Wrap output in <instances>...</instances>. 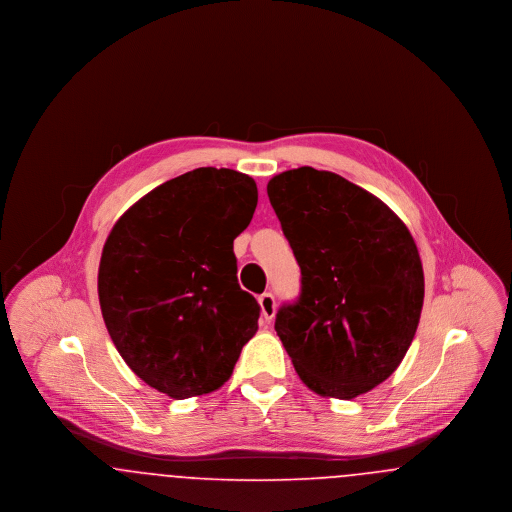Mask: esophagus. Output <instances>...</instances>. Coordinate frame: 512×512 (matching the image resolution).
<instances>
[{
    "label": "esophagus",
    "mask_w": 512,
    "mask_h": 512,
    "mask_svg": "<svg viewBox=\"0 0 512 512\" xmlns=\"http://www.w3.org/2000/svg\"><path fill=\"white\" fill-rule=\"evenodd\" d=\"M259 305H261V315L265 320H272L276 315V299L272 293H263L259 297Z\"/></svg>",
    "instance_id": "1"
}]
</instances>
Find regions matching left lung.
<instances>
[{
    "instance_id": "left-lung-1",
    "label": "left lung",
    "mask_w": 512,
    "mask_h": 512,
    "mask_svg": "<svg viewBox=\"0 0 512 512\" xmlns=\"http://www.w3.org/2000/svg\"><path fill=\"white\" fill-rule=\"evenodd\" d=\"M267 194L301 268L299 299L274 322L299 378L336 399L376 388L401 365L424 303L409 228L334 172H282Z\"/></svg>"
}]
</instances>
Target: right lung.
Returning <instances> with one entry per match:
<instances>
[{"instance_id":"obj_1","label":"right lung","mask_w":512,"mask_h":512,"mask_svg":"<svg viewBox=\"0 0 512 512\" xmlns=\"http://www.w3.org/2000/svg\"><path fill=\"white\" fill-rule=\"evenodd\" d=\"M255 207L251 176L201 167L136 201L103 245L107 332L132 372L172 399L219 390L259 328L234 255Z\"/></svg>"}]
</instances>
